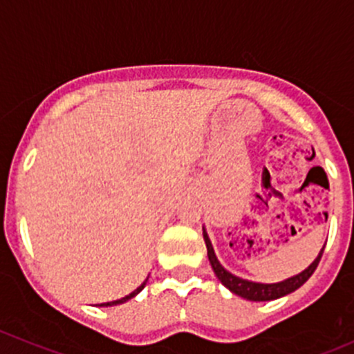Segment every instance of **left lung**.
I'll return each mask as SVG.
<instances>
[{
  "instance_id": "left-lung-1",
  "label": "left lung",
  "mask_w": 354,
  "mask_h": 354,
  "mask_svg": "<svg viewBox=\"0 0 354 354\" xmlns=\"http://www.w3.org/2000/svg\"><path fill=\"white\" fill-rule=\"evenodd\" d=\"M202 230H203V241H205V246H207V255H209V262L210 266H212V270L217 276V279L230 289L231 292H234V295L241 296V298L245 299H250V301H270V299L283 298V296H286L289 292L301 288L303 284L310 279V276L315 272L317 266H319L320 259H322L324 248H326V245H324L322 250L319 252V255H317V259L313 260L305 270L296 274V276L288 277V279L281 281V283H270V284L255 283V281H248V279H243V277L234 276V274H231L230 270L224 269V267L221 266L219 260H217L216 252H214V246L210 243V238L209 234H207L205 227H202Z\"/></svg>"
}]
</instances>
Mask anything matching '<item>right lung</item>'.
I'll list each match as a JSON object with an SVG mask.
<instances>
[{
    "label": "right lung",
    "mask_w": 354,
    "mask_h": 354,
    "mask_svg": "<svg viewBox=\"0 0 354 354\" xmlns=\"http://www.w3.org/2000/svg\"><path fill=\"white\" fill-rule=\"evenodd\" d=\"M147 281H149V277H147V279H145V281H144V283H142V284H140V286H138L137 289H135V291H133V292H130V295H127V296H124V298H121V299H116V301H108V303H99V305H97V306H114V305H121V303H127V301H128V299H131V298H133V296H137V295H138V292H140V291H142V289H144V288H145V284H147Z\"/></svg>",
    "instance_id": "obj_1"
}]
</instances>
